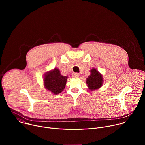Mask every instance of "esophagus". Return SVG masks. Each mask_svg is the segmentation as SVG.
I'll return each mask as SVG.
<instances>
[{
	"label": "esophagus",
	"instance_id": "1",
	"mask_svg": "<svg viewBox=\"0 0 145 145\" xmlns=\"http://www.w3.org/2000/svg\"><path fill=\"white\" fill-rule=\"evenodd\" d=\"M79 77V74L77 73H73L72 74V77L73 78H77Z\"/></svg>",
	"mask_w": 145,
	"mask_h": 145
}]
</instances>
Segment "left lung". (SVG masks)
Here are the masks:
<instances>
[{
  "mask_svg": "<svg viewBox=\"0 0 145 145\" xmlns=\"http://www.w3.org/2000/svg\"><path fill=\"white\" fill-rule=\"evenodd\" d=\"M91 74L87 78L86 83L88 89L93 91L99 89L103 85V76L95 69L92 68L91 71Z\"/></svg>",
  "mask_w": 145,
  "mask_h": 145,
  "instance_id": "obj_1",
  "label": "left lung"
}]
</instances>
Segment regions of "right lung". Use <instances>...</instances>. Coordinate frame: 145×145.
Listing matches in <instances>:
<instances>
[{
	"mask_svg": "<svg viewBox=\"0 0 145 145\" xmlns=\"http://www.w3.org/2000/svg\"><path fill=\"white\" fill-rule=\"evenodd\" d=\"M68 77L61 75L59 70L55 68L47 72L44 76V86L45 88L54 95H57L64 89Z\"/></svg>",
	"mask_w": 145,
	"mask_h": 145,
	"instance_id": "add662e5",
	"label": "right lung"
}]
</instances>
